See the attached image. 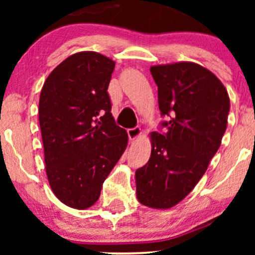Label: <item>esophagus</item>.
Segmentation results:
<instances>
[{"instance_id": "esophagus-1", "label": "esophagus", "mask_w": 255, "mask_h": 255, "mask_svg": "<svg viewBox=\"0 0 255 255\" xmlns=\"http://www.w3.org/2000/svg\"><path fill=\"white\" fill-rule=\"evenodd\" d=\"M128 138H130V140H135L138 137H140L141 128L139 127H135L133 128H128Z\"/></svg>"}]
</instances>
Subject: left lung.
I'll list each match as a JSON object with an SVG mask.
<instances>
[{
    "label": "left lung",
    "instance_id": "1",
    "mask_svg": "<svg viewBox=\"0 0 255 255\" xmlns=\"http://www.w3.org/2000/svg\"><path fill=\"white\" fill-rule=\"evenodd\" d=\"M166 133L152 132L151 158L135 170L137 198L153 209L183 200L204 175L228 125L230 99L217 76L190 61L152 66Z\"/></svg>",
    "mask_w": 255,
    "mask_h": 255
}]
</instances>
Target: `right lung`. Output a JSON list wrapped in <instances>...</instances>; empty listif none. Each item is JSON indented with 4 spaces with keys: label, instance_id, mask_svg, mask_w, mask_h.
Listing matches in <instances>:
<instances>
[{
    "label": "right lung",
    "instance_id": "add662e5",
    "mask_svg": "<svg viewBox=\"0 0 255 255\" xmlns=\"http://www.w3.org/2000/svg\"><path fill=\"white\" fill-rule=\"evenodd\" d=\"M115 61L93 51L72 54L44 82L39 125L45 169L53 194L83 210L99 200L104 180L128 146L117 127L108 87Z\"/></svg>",
    "mask_w": 255,
    "mask_h": 255
}]
</instances>
